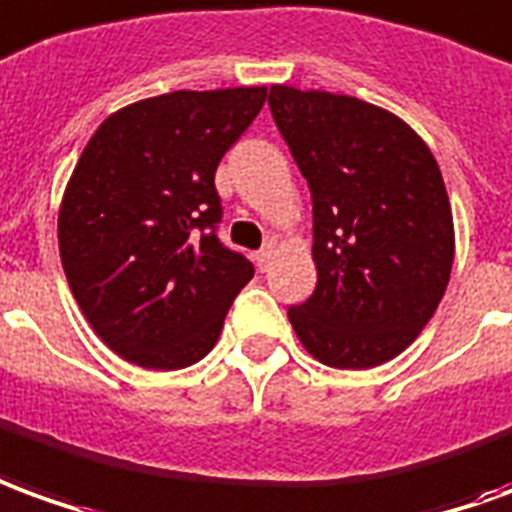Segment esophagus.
I'll use <instances>...</instances> for the list:
<instances>
[{
	"label": "esophagus",
	"mask_w": 512,
	"mask_h": 512,
	"mask_svg": "<svg viewBox=\"0 0 512 512\" xmlns=\"http://www.w3.org/2000/svg\"><path fill=\"white\" fill-rule=\"evenodd\" d=\"M273 245H267V248H262V250H256V253H253V262H256V267H259V270H267V267H270V262H273Z\"/></svg>",
	"instance_id": "obj_1"
}]
</instances>
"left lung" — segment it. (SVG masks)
<instances>
[{
  "label": "left lung",
  "mask_w": 512,
  "mask_h": 512,
  "mask_svg": "<svg viewBox=\"0 0 512 512\" xmlns=\"http://www.w3.org/2000/svg\"><path fill=\"white\" fill-rule=\"evenodd\" d=\"M270 110L314 204L317 289L289 322L322 364H386L436 314L455 262L436 157L402 118L355 96L273 85Z\"/></svg>",
  "instance_id": "left-lung-1"
}]
</instances>
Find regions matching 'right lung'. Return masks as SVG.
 <instances>
[{
    "label": "right lung",
    "mask_w": 512,
    "mask_h": 512,
    "mask_svg": "<svg viewBox=\"0 0 512 512\" xmlns=\"http://www.w3.org/2000/svg\"><path fill=\"white\" fill-rule=\"evenodd\" d=\"M267 88L173 90L112 112L65 187L57 239L85 320L143 369L201 361L253 264L217 239L215 170Z\"/></svg>",
    "instance_id": "obj_1"
}]
</instances>
